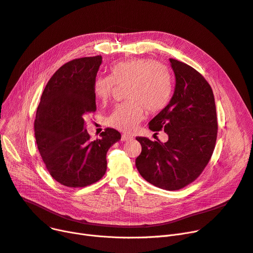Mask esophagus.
I'll return each instance as SVG.
<instances>
[{"label": "esophagus", "instance_id": "obj_1", "mask_svg": "<svg viewBox=\"0 0 253 253\" xmlns=\"http://www.w3.org/2000/svg\"><path fill=\"white\" fill-rule=\"evenodd\" d=\"M132 138H133V136H131V135H129V134H122L121 140H122V141H128V140H131Z\"/></svg>", "mask_w": 253, "mask_h": 253}]
</instances>
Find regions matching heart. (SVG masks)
<instances>
[{
  "instance_id": "1",
  "label": "heart",
  "mask_w": 253,
  "mask_h": 253,
  "mask_svg": "<svg viewBox=\"0 0 253 253\" xmlns=\"http://www.w3.org/2000/svg\"><path fill=\"white\" fill-rule=\"evenodd\" d=\"M128 84L126 97L108 118V124L120 131L132 132L144 118L164 110L169 103L173 83L166 65L148 58H131L113 63L110 76H99L93 82V94L101 103L109 102L116 85Z\"/></svg>"
}]
</instances>
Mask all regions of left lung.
Here are the masks:
<instances>
[{"label":"left lung","instance_id":"left-lung-1","mask_svg":"<svg viewBox=\"0 0 253 253\" xmlns=\"http://www.w3.org/2000/svg\"><path fill=\"white\" fill-rule=\"evenodd\" d=\"M175 75L173 96L149 123L152 131L164 130L168 140L136 137L141 153L135 165L150 183L167 191L180 190L196 180L213 154L217 118L213 92L192 66L170 58Z\"/></svg>","mask_w":253,"mask_h":253}]
</instances>
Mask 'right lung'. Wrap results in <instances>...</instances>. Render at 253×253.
<instances>
[{"mask_svg": "<svg viewBox=\"0 0 253 253\" xmlns=\"http://www.w3.org/2000/svg\"><path fill=\"white\" fill-rule=\"evenodd\" d=\"M102 58L82 57L64 63L48 81L38 105L35 136L50 175L69 188H84L106 171V153L121 139L106 128L91 140L86 120L96 111L93 82Z\"/></svg>", "mask_w": 253, "mask_h": 253, "instance_id": "right-lung-1", "label": "right lung"}]
</instances>
